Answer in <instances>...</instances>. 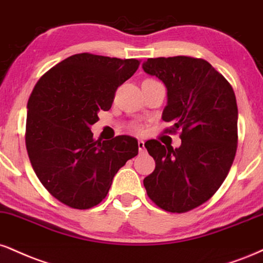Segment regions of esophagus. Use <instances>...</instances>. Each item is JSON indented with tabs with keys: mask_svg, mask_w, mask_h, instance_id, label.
<instances>
[{
	"mask_svg": "<svg viewBox=\"0 0 263 263\" xmlns=\"http://www.w3.org/2000/svg\"><path fill=\"white\" fill-rule=\"evenodd\" d=\"M138 149H140L141 153H142V152H144V142L142 140L138 141Z\"/></svg>",
	"mask_w": 263,
	"mask_h": 263,
	"instance_id": "obj_1",
	"label": "esophagus"
}]
</instances>
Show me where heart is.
Here are the masks:
<instances>
[{
	"label": "heart",
	"mask_w": 263,
	"mask_h": 263,
	"mask_svg": "<svg viewBox=\"0 0 263 263\" xmlns=\"http://www.w3.org/2000/svg\"><path fill=\"white\" fill-rule=\"evenodd\" d=\"M136 129H138V128H137V127H136Z\"/></svg>",
	"instance_id": "1"
}]
</instances>
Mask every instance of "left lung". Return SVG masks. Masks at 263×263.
<instances>
[{"label": "left lung", "mask_w": 263, "mask_h": 263, "mask_svg": "<svg viewBox=\"0 0 263 263\" xmlns=\"http://www.w3.org/2000/svg\"><path fill=\"white\" fill-rule=\"evenodd\" d=\"M143 71L165 84L162 119L181 128V145L144 143L156 169L143 180L147 195L164 211L183 213L216 194L234 162L238 144V105L232 85L202 59H148Z\"/></svg>", "instance_id": "8db88e82"}]
</instances>
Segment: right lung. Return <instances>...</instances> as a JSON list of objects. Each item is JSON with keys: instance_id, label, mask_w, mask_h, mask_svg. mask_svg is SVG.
<instances>
[{"instance_id": "add662e5", "label": "right lung", "mask_w": 263, "mask_h": 263, "mask_svg": "<svg viewBox=\"0 0 263 263\" xmlns=\"http://www.w3.org/2000/svg\"><path fill=\"white\" fill-rule=\"evenodd\" d=\"M138 66L135 59L77 53L49 69L31 91L28 156L44 187L66 205L88 210L100 203L120 167L138 154L134 137L101 142L90 131Z\"/></svg>"}]
</instances>
